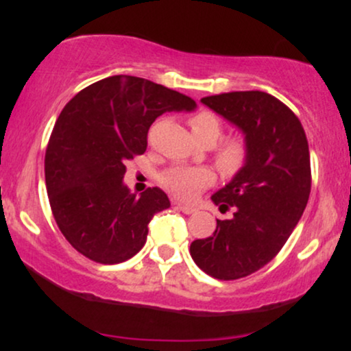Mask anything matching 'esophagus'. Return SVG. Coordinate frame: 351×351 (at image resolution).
<instances>
[{"instance_id":"esophagus-1","label":"esophagus","mask_w":351,"mask_h":351,"mask_svg":"<svg viewBox=\"0 0 351 351\" xmlns=\"http://www.w3.org/2000/svg\"><path fill=\"white\" fill-rule=\"evenodd\" d=\"M175 208L180 209V211H183L184 215H193V213L196 211V208L186 206V204H181V203H175Z\"/></svg>"}]
</instances>
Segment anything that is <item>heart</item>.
Instances as JSON below:
<instances>
[{"mask_svg":"<svg viewBox=\"0 0 351 351\" xmlns=\"http://www.w3.org/2000/svg\"><path fill=\"white\" fill-rule=\"evenodd\" d=\"M193 135L199 143H216L223 134V123L216 114L201 110L189 119ZM249 148L243 136H232L219 145L216 152V165L224 175H236L247 162ZM162 186L176 198L191 201L201 189L208 188L215 181V175L208 168H171L162 175Z\"/></svg>","mask_w":351,"mask_h":351,"instance_id":"heart-1","label":"heart"}]
</instances>
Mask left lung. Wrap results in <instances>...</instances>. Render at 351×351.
<instances>
[{
  "label": "left lung",
  "mask_w": 351,
  "mask_h": 351,
  "mask_svg": "<svg viewBox=\"0 0 351 351\" xmlns=\"http://www.w3.org/2000/svg\"><path fill=\"white\" fill-rule=\"evenodd\" d=\"M236 125L247 142V162L211 196L231 219H216V231L196 239L189 254L196 265L219 280H234L271 263L287 243L307 206L308 142L297 115L267 92L245 90L201 99Z\"/></svg>",
  "instance_id": "1"
}]
</instances>
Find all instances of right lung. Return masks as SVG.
<instances>
[{
  "label": "right lung",
  "instance_id": "obj_1",
  "mask_svg": "<svg viewBox=\"0 0 351 351\" xmlns=\"http://www.w3.org/2000/svg\"><path fill=\"white\" fill-rule=\"evenodd\" d=\"M188 95L134 75H112L62 108L46 148L44 173L56 223L72 247L100 264L134 257L155 213L170 208L160 188L136 196L125 163L147 150L148 128L165 112H191Z\"/></svg>",
  "mask_w": 351,
  "mask_h": 351
}]
</instances>
